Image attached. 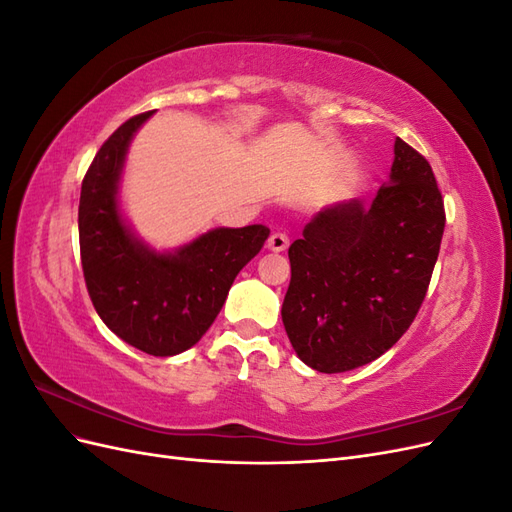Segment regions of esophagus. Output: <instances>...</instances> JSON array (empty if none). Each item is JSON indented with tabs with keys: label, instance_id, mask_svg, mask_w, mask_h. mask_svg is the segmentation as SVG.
Here are the masks:
<instances>
[{
	"label": "esophagus",
	"instance_id": "34e87169",
	"mask_svg": "<svg viewBox=\"0 0 512 512\" xmlns=\"http://www.w3.org/2000/svg\"><path fill=\"white\" fill-rule=\"evenodd\" d=\"M288 243H290V239H288L286 232H273V235L267 241L271 252H284L286 247H288Z\"/></svg>",
	"mask_w": 512,
	"mask_h": 512
}]
</instances>
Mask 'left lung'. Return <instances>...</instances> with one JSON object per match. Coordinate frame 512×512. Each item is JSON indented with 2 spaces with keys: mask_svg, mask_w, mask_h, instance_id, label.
Listing matches in <instances>:
<instances>
[{
  "mask_svg": "<svg viewBox=\"0 0 512 512\" xmlns=\"http://www.w3.org/2000/svg\"><path fill=\"white\" fill-rule=\"evenodd\" d=\"M444 222L429 162L397 138L376 198L318 211L290 245L282 320L299 359L342 374L393 348L421 309Z\"/></svg>",
  "mask_w": 512,
  "mask_h": 512,
  "instance_id": "obj_1",
  "label": "left lung"
}]
</instances>
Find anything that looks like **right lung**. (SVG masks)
<instances>
[{"label": "right lung", "instance_id": "1", "mask_svg": "<svg viewBox=\"0 0 512 512\" xmlns=\"http://www.w3.org/2000/svg\"><path fill=\"white\" fill-rule=\"evenodd\" d=\"M151 115L119 126L87 170L79 203L81 262L106 327L136 350L175 356L207 333L269 228H213L175 252H156L138 239L123 220L117 192L130 141Z\"/></svg>", "mask_w": 512, "mask_h": 512}]
</instances>
